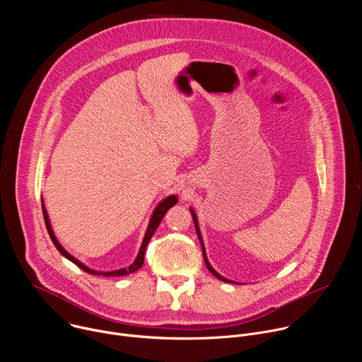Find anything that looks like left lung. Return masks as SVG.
Instances as JSON below:
<instances>
[{"label":"left lung","instance_id":"obj_1","mask_svg":"<svg viewBox=\"0 0 362 362\" xmlns=\"http://www.w3.org/2000/svg\"><path fill=\"white\" fill-rule=\"evenodd\" d=\"M190 209V214H192V218H193V223H194V228H196V233H197V238H199V242H200V246H202V252H203V261H204V265L206 268H208L211 271L212 275H215L219 281H223V282H228V284H239V282H235V281H230L225 276H222L219 272L215 271V268L211 265L209 259H208V255H206V250H204V245H203V239H202V233H200V228H199V222H197V215L194 212L193 208H189Z\"/></svg>","mask_w":362,"mask_h":362}]
</instances>
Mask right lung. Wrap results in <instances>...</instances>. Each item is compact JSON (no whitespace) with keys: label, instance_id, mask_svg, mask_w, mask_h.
I'll return each instance as SVG.
<instances>
[{"label":"right lung","instance_id":"obj_1","mask_svg":"<svg viewBox=\"0 0 362 362\" xmlns=\"http://www.w3.org/2000/svg\"><path fill=\"white\" fill-rule=\"evenodd\" d=\"M177 196L176 194H169L168 197H165L163 200L159 202V204L154 208L153 214H151V218L148 221V225H147V229H146V233H144V238H143V242H141V246L139 249V253L136 256V259L133 261L132 265H129L127 268H122V269H116V271H95V269H91L88 268L87 265H84L83 262H80L77 257H74L71 253H69L63 245L59 242L54 230H53V226H51V222H49V218H48V214H47V209H45V204H44V200L41 199V206H42V215H44V221H45V226H47V230H48V235L51 238V240H53L54 246L57 247V250L66 257V259H69L70 262L76 264L80 269H83L84 272L87 274H91V275H103V276H124V275H130L133 272H136L137 269H140L144 264V252H146V246L148 243V240L151 239L154 230L158 229V226L160 225L163 216L166 215V212L172 208V206H175L177 203Z\"/></svg>","mask_w":362,"mask_h":362}]
</instances>
